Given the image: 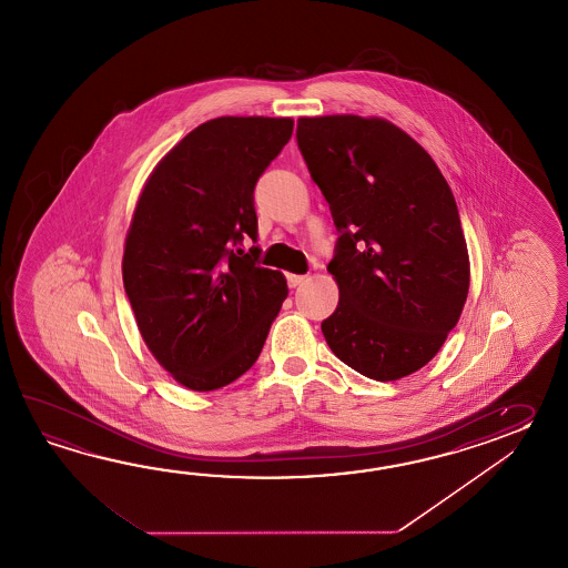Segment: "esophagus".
<instances>
[{
    "label": "esophagus",
    "mask_w": 568,
    "mask_h": 568,
    "mask_svg": "<svg viewBox=\"0 0 568 568\" xmlns=\"http://www.w3.org/2000/svg\"><path fill=\"white\" fill-rule=\"evenodd\" d=\"M286 278H288L290 288H296V286H301L302 282H304V278H306V276H298V274H288Z\"/></svg>",
    "instance_id": "esophagus-1"
}]
</instances>
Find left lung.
<instances>
[{
  "instance_id": "obj_1",
  "label": "left lung",
  "mask_w": 568,
  "mask_h": 568,
  "mask_svg": "<svg viewBox=\"0 0 568 568\" xmlns=\"http://www.w3.org/2000/svg\"><path fill=\"white\" fill-rule=\"evenodd\" d=\"M298 148L325 194L337 254V311L323 335L355 372H418L459 323L471 264L459 209L435 160L384 118H301Z\"/></svg>"
}]
</instances>
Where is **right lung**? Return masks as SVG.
<instances>
[{
    "label": "right lung",
    "mask_w": 568,
    "mask_h": 568,
    "mask_svg": "<svg viewBox=\"0 0 568 568\" xmlns=\"http://www.w3.org/2000/svg\"><path fill=\"white\" fill-rule=\"evenodd\" d=\"M292 118H215L186 133L148 176L121 274L150 353L181 386L211 392L245 374L288 296L257 266L255 182L292 135Z\"/></svg>",
    "instance_id": "1"
}]
</instances>
